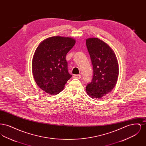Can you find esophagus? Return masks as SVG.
<instances>
[{
    "label": "esophagus",
    "mask_w": 146,
    "mask_h": 146,
    "mask_svg": "<svg viewBox=\"0 0 146 146\" xmlns=\"http://www.w3.org/2000/svg\"><path fill=\"white\" fill-rule=\"evenodd\" d=\"M74 78H76V79H81L82 78V76L80 74H78V75H74L73 76Z\"/></svg>",
    "instance_id": "esophagus-1"
}]
</instances>
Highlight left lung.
<instances>
[{
  "mask_svg": "<svg viewBox=\"0 0 146 146\" xmlns=\"http://www.w3.org/2000/svg\"><path fill=\"white\" fill-rule=\"evenodd\" d=\"M93 67V77L86 91L93 98H99L110 92L117 82L118 61L114 51L106 42L95 38L86 40Z\"/></svg>",
  "mask_w": 146,
  "mask_h": 146,
  "instance_id": "obj_1",
  "label": "left lung"
}]
</instances>
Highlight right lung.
I'll return each instance as SVG.
<instances>
[{"instance_id":"add662e5","label":"right lung","mask_w":146,"mask_h":146,"mask_svg":"<svg viewBox=\"0 0 146 146\" xmlns=\"http://www.w3.org/2000/svg\"><path fill=\"white\" fill-rule=\"evenodd\" d=\"M75 44L73 38L56 36L44 40L37 48L32 60V73L38 86L46 93H60L72 77L66 56Z\"/></svg>"}]
</instances>
